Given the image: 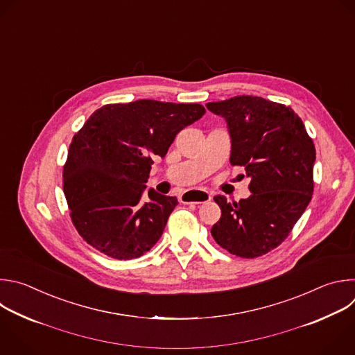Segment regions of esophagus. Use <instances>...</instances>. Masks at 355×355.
<instances>
[{
  "label": "esophagus",
  "instance_id": "1",
  "mask_svg": "<svg viewBox=\"0 0 355 355\" xmlns=\"http://www.w3.org/2000/svg\"><path fill=\"white\" fill-rule=\"evenodd\" d=\"M211 198H212L211 193H208L205 190H190V191H186L180 197V201L187 202V204H201V202L209 201Z\"/></svg>",
  "mask_w": 355,
  "mask_h": 355
}]
</instances>
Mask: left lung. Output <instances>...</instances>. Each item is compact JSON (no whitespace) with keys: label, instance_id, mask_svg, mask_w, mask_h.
<instances>
[{"label":"left lung","instance_id":"obj_1","mask_svg":"<svg viewBox=\"0 0 355 355\" xmlns=\"http://www.w3.org/2000/svg\"><path fill=\"white\" fill-rule=\"evenodd\" d=\"M205 106L225 119L230 161L245 168L252 193L239 202L214 197L221 218L211 235L235 256L259 257L284 242L312 198L313 141L290 106L260 96H234Z\"/></svg>","mask_w":355,"mask_h":355}]
</instances>
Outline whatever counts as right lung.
<instances>
[{
  "label": "right lung",
  "instance_id": "add662e5",
  "mask_svg": "<svg viewBox=\"0 0 355 355\" xmlns=\"http://www.w3.org/2000/svg\"><path fill=\"white\" fill-rule=\"evenodd\" d=\"M198 103L139 99L98 109L74 135L62 171L71 220L101 253L130 260L161 238L178 198L146 192L154 158L202 117Z\"/></svg>",
  "mask_w": 355,
  "mask_h": 355
}]
</instances>
